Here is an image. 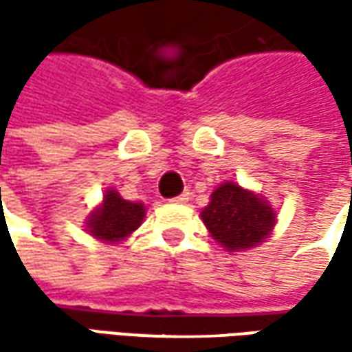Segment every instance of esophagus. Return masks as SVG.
Here are the masks:
<instances>
[{
    "label": "esophagus",
    "mask_w": 352,
    "mask_h": 352,
    "mask_svg": "<svg viewBox=\"0 0 352 352\" xmlns=\"http://www.w3.org/2000/svg\"><path fill=\"white\" fill-rule=\"evenodd\" d=\"M170 201H172V204H186V201H188V194H180V196L172 197Z\"/></svg>",
    "instance_id": "1"
}]
</instances>
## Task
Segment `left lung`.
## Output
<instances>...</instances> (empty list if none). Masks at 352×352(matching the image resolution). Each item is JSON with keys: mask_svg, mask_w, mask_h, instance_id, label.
<instances>
[{"mask_svg": "<svg viewBox=\"0 0 352 352\" xmlns=\"http://www.w3.org/2000/svg\"><path fill=\"white\" fill-rule=\"evenodd\" d=\"M210 235L229 252L250 250L272 235L278 213L261 194L227 180L210 196V204L199 213Z\"/></svg>", "mask_w": 352, "mask_h": 352, "instance_id": "obj_1", "label": "left lung"}]
</instances>
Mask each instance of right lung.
I'll return each instance as SVG.
<instances>
[{
    "mask_svg": "<svg viewBox=\"0 0 352 352\" xmlns=\"http://www.w3.org/2000/svg\"><path fill=\"white\" fill-rule=\"evenodd\" d=\"M144 215V204L123 199L116 188H107L103 192L102 204L88 213L84 227L86 233L100 243L119 245L141 227Z\"/></svg>",
    "mask_w": 352,
    "mask_h": 352,
    "instance_id": "right-lung-1",
    "label": "right lung"
}]
</instances>
